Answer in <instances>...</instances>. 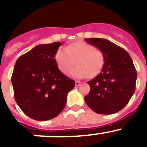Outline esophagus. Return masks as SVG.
Wrapping results in <instances>:
<instances>
[{
  "label": "esophagus",
  "mask_w": 147,
  "mask_h": 147,
  "mask_svg": "<svg viewBox=\"0 0 147 147\" xmlns=\"http://www.w3.org/2000/svg\"><path fill=\"white\" fill-rule=\"evenodd\" d=\"M75 85H76V87L80 86V85H81V82H79V81H76V82H75Z\"/></svg>",
  "instance_id": "1"
}]
</instances>
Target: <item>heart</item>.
I'll list each match as a JSON object with an SVG mask.
<instances>
[{
  "label": "heart",
  "mask_w": 147,
  "mask_h": 147,
  "mask_svg": "<svg viewBox=\"0 0 147 147\" xmlns=\"http://www.w3.org/2000/svg\"><path fill=\"white\" fill-rule=\"evenodd\" d=\"M76 61L78 65L72 69ZM55 61L62 73L72 77L82 79L88 76L94 77L101 72L105 63V57L101 50L96 49L91 44L85 42H75L67 45L65 49L57 51Z\"/></svg>",
  "instance_id": "1"
}]
</instances>
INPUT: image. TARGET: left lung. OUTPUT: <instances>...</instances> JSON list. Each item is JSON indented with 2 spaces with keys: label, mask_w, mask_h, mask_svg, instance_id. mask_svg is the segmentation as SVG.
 Returning <instances> with one entry per match:
<instances>
[{
  "label": "left lung",
  "mask_w": 147,
  "mask_h": 147,
  "mask_svg": "<svg viewBox=\"0 0 147 147\" xmlns=\"http://www.w3.org/2000/svg\"><path fill=\"white\" fill-rule=\"evenodd\" d=\"M104 53L102 72L88 82L90 92L85 101L98 114L110 115L125 107L136 90L137 72L132 58L124 49L102 38H85Z\"/></svg>",
  "instance_id": "8db88e82"
}]
</instances>
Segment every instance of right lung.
<instances>
[{
	"mask_svg": "<svg viewBox=\"0 0 147 147\" xmlns=\"http://www.w3.org/2000/svg\"><path fill=\"white\" fill-rule=\"evenodd\" d=\"M62 43L39 45L16 61L11 75L18 105L28 117L37 121L54 119L62 112L74 80L59 70L55 55Z\"/></svg>",
	"mask_w": 147,
	"mask_h": 147,
	"instance_id": "1",
	"label": "right lung"
}]
</instances>
